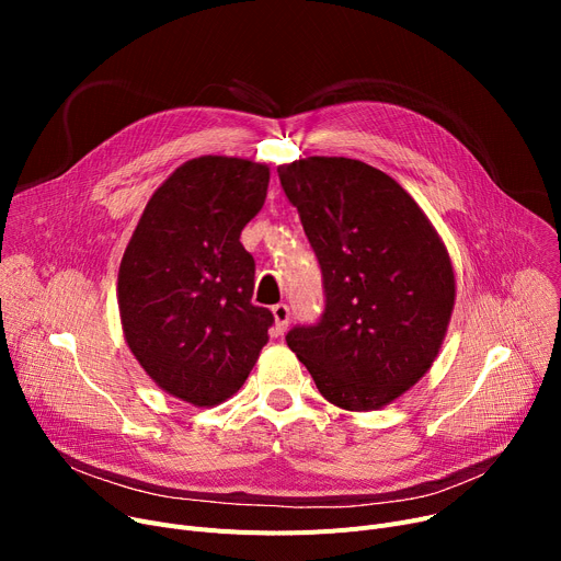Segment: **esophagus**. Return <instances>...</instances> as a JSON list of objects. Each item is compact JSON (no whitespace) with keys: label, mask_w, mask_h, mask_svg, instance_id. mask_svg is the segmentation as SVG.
I'll return each mask as SVG.
<instances>
[{"label":"esophagus","mask_w":561,"mask_h":561,"mask_svg":"<svg viewBox=\"0 0 561 561\" xmlns=\"http://www.w3.org/2000/svg\"><path fill=\"white\" fill-rule=\"evenodd\" d=\"M273 318H275V325H273V334L282 336L288 330V320H290V311L286 305H275L273 307Z\"/></svg>","instance_id":"1"}]
</instances>
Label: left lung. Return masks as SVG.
<instances>
[{"label": "left lung", "instance_id": "8db88e82", "mask_svg": "<svg viewBox=\"0 0 561 561\" xmlns=\"http://www.w3.org/2000/svg\"><path fill=\"white\" fill-rule=\"evenodd\" d=\"M325 284V313L288 347L320 396L373 411L432 368L455 307V271L438 231L387 172L345 157L277 168Z\"/></svg>", "mask_w": 561, "mask_h": 561}]
</instances>
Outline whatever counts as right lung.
<instances>
[{"label": "right lung", "instance_id": "right-lung-1", "mask_svg": "<svg viewBox=\"0 0 561 561\" xmlns=\"http://www.w3.org/2000/svg\"><path fill=\"white\" fill-rule=\"evenodd\" d=\"M271 168L197 157L154 191L117 273L129 350L154 385L193 407L243 387L273 313L252 305L254 259L243 227L261 211Z\"/></svg>", "mask_w": 561, "mask_h": 561}]
</instances>
